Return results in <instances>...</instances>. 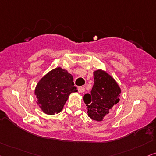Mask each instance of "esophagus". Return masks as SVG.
<instances>
[{
  "label": "esophagus",
  "instance_id": "34e87169",
  "mask_svg": "<svg viewBox=\"0 0 156 156\" xmlns=\"http://www.w3.org/2000/svg\"><path fill=\"white\" fill-rule=\"evenodd\" d=\"M78 92L79 93H83L85 92V88L83 87V86H80V87L78 88Z\"/></svg>",
  "mask_w": 156,
  "mask_h": 156
}]
</instances>
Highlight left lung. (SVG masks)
Wrapping results in <instances>:
<instances>
[{"label":"left lung","instance_id":"left-lung-1","mask_svg":"<svg viewBox=\"0 0 156 156\" xmlns=\"http://www.w3.org/2000/svg\"><path fill=\"white\" fill-rule=\"evenodd\" d=\"M94 76V83L90 94H85L83 101L87 106L88 117L101 122L113 112L119 101L121 88L113 77L105 70H95Z\"/></svg>","mask_w":156,"mask_h":156}]
</instances>
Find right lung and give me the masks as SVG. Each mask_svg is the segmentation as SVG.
Returning <instances> with one entry per match:
<instances>
[{
  "mask_svg": "<svg viewBox=\"0 0 156 156\" xmlns=\"http://www.w3.org/2000/svg\"><path fill=\"white\" fill-rule=\"evenodd\" d=\"M78 92L73 77L60 67L53 69L39 80L34 94L37 103L44 114L52 115L63 109L70 94Z\"/></svg>",
  "mask_w": 156,
  "mask_h": 156,
  "instance_id": "add662e5",
  "label": "right lung"
}]
</instances>
